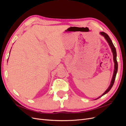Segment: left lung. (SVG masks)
<instances>
[{
  "mask_svg": "<svg viewBox=\"0 0 126 126\" xmlns=\"http://www.w3.org/2000/svg\"><path fill=\"white\" fill-rule=\"evenodd\" d=\"M100 34L102 36H103L105 37V38L107 40V42H108L109 46H110V48H111V50H112V54H113V61H114V63H115V69H114L113 77H112V80L111 81V83H110V85L109 86L108 88L106 90L104 94H103L101 96H100L97 99L100 98L102 96H104V94H106L107 93L108 91H109L111 89L112 86L113 85L114 82H115L116 74H117V71H118V63H117V52H116V48H115V46H114V45L112 43V42L111 39L110 38V37H109V36L107 35V34L105 32H100Z\"/></svg>",
  "mask_w": 126,
  "mask_h": 126,
  "instance_id": "obj_1",
  "label": "left lung"
}]
</instances>
